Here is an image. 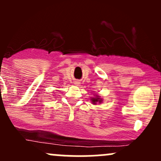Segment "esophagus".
Returning <instances> with one entry per match:
<instances>
[{"instance_id":"esophagus-1","label":"esophagus","mask_w":161,"mask_h":161,"mask_svg":"<svg viewBox=\"0 0 161 161\" xmlns=\"http://www.w3.org/2000/svg\"><path fill=\"white\" fill-rule=\"evenodd\" d=\"M75 85H76V86H79V85H80V82H79V81H75Z\"/></svg>"}]
</instances>
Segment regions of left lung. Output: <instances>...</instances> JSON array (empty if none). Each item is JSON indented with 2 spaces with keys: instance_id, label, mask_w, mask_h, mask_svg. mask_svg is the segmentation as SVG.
I'll use <instances>...</instances> for the list:
<instances>
[{
  "instance_id": "8db88e82",
  "label": "left lung",
  "mask_w": 161,
  "mask_h": 161,
  "mask_svg": "<svg viewBox=\"0 0 161 161\" xmlns=\"http://www.w3.org/2000/svg\"><path fill=\"white\" fill-rule=\"evenodd\" d=\"M91 100H92V104H96L97 103H99L100 104V103L102 102V99L100 97V96H95V97H92Z\"/></svg>"
}]
</instances>
